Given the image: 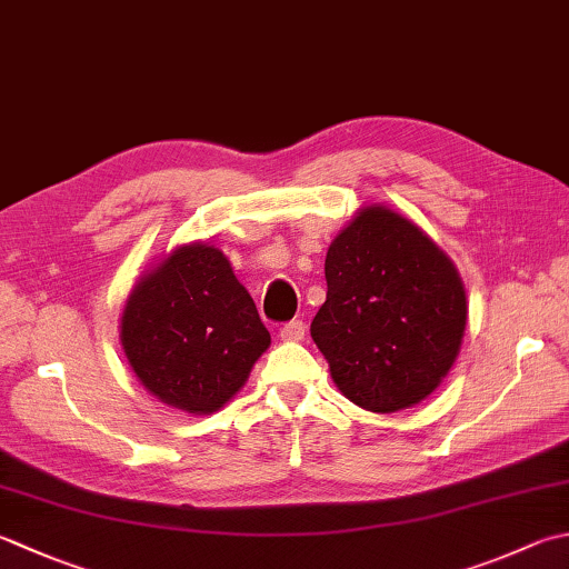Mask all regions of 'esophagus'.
Wrapping results in <instances>:
<instances>
[{
	"instance_id": "34e87169",
	"label": "esophagus",
	"mask_w": 569,
	"mask_h": 569,
	"mask_svg": "<svg viewBox=\"0 0 569 569\" xmlns=\"http://www.w3.org/2000/svg\"><path fill=\"white\" fill-rule=\"evenodd\" d=\"M281 340H286V342H298V340H303V336H306V322L303 320H288V322H283L281 326Z\"/></svg>"
}]
</instances>
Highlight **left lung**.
<instances>
[{
    "label": "left lung",
    "instance_id": "left-lung-1",
    "mask_svg": "<svg viewBox=\"0 0 569 569\" xmlns=\"http://www.w3.org/2000/svg\"><path fill=\"white\" fill-rule=\"evenodd\" d=\"M328 296L310 336L340 392L362 409H405L429 397L459 355L466 293L425 231L367 207L330 243Z\"/></svg>",
    "mask_w": 569,
    "mask_h": 569
}]
</instances>
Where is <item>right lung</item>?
I'll use <instances>...</instances> for the list:
<instances>
[{"label": "right lung", "instance_id": "obj_1", "mask_svg": "<svg viewBox=\"0 0 569 569\" xmlns=\"http://www.w3.org/2000/svg\"><path fill=\"white\" fill-rule=\"evenodd\" d=\"M138 380L164 405L207 415L239 392L271 345L227 256L180 247L132 288L120 326Z\"/></svg>", "mask_w": 569, "mask_h": 569}]
</instances>
